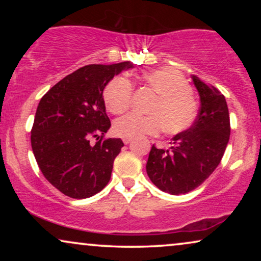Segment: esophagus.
I'll list each match as a JSON object with an SVG mask.
<instances>
[{
  "label": "esophagus",
  "instance_id": "34e87169",
  "mask_svg": "<svg viewBox=\"0 0 261 261\" xmlns=\"http://www.w3.org/2000/svg\"><path fill=\"white\" fill-rule=\"evenodd\" d=\"M122 141H123V144H124V145H128V144H129V142L132 141V139H127V138H123V139H122Z\"/></svg>",
  "mask_w": 261,
  "mask_h": 261
}]
</instances>
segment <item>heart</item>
I'll return each instance as SVG.
<instances>
[{
	"mask_svg": "<svg viewBox=\"0 0 261 261\" xmlns=\"http://www.w3.org/2000/svg\"><path fill=\"white\" fill-rule=\"evenodd\" d=\"M142 83L155 92L156 99L149 107L151 115L128 114L117 119L113 130L121 138L134 139L158 134L162 128L167 134H179L194 124L198 106L191 95V87L179 71L160 67L141 74ZM133 85L127 78L114 77L103 90L107 109L119 115L130 106Z\"/></svg>",
	"mask_w": 261,
	"mask_h": 261,
	"instance_id": "1",
	"label": "heart"
}]
</instances>
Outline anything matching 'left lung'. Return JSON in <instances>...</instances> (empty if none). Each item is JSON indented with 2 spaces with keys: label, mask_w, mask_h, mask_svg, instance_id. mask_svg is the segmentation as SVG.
<instances>
[{
  "label": "left lung",
  "mask_w": 261,
  "mask_h": 261,
  "mask_svg": "<svg viewBox=\"0 0 261 261\" xmlns=\"http://www.w3.org/2000/svg\"><path fill=\"white\" fill-rule=\"evenodd\" d=\"M192 81L199 94L197 119L189 129L174 135L169 149L152 146L146 171L164 192L180 195L199 187L222 159L230 135L229 112L224 96L198 77Z\"/></svg>",
  "instance_id": "8db88e82"
}]
</instances>
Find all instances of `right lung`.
Returning <instances> with one entry per match:
<instances>
[{"mask_svg":"<svg viewBox=\"0 0 261 261\" xmlns=\"http://www.w3.org/2000/svg\"><path fill=\"white\" fill-rule=\"evenodd\" d=\"M130 67V62L83 66L58 82L39 102L32 149L46 179L71 198L91 197L110 180L123 142L103 139L110 128L103 90L114 76ZM94 137L98 141L91 144Z\"/></svg>","mask_w":261,"mask_h":261,"instance_id":"add662e5","label":"right lung"}]
</instances>
